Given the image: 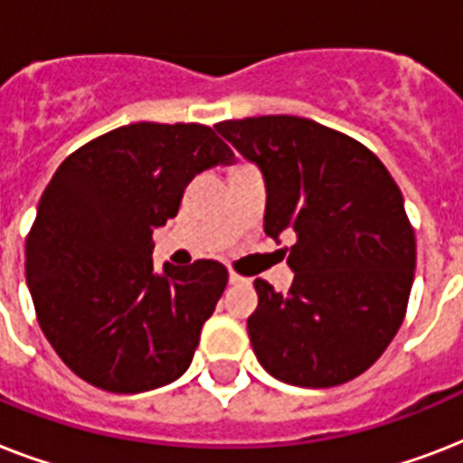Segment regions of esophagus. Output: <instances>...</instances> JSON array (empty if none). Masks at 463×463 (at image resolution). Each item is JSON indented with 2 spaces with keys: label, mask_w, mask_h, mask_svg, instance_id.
<instances>
[{
  "label": "esophagus",
  "mask_w": 463,
  "mask_h": 463,
  "mask_svg": "<svg viewBox=\"0 0 463 463\" xmlns=\"http://www.w3.org/2000/svg\"><path fill=\"white\" fill-rule=\"evenodd\" d=\"M228 281H231L232 286H238V283H242V281H245V279H242V276H240V274H235V271H228Z\"/></svg>",
  "instance_id": "esophagus-1"
}]
</instances>
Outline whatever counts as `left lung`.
<instances>
[{
	"label": "left lung",
	"mask_w": 463,
	"mask_h": 463,
	"mask_svg": "<svg viewBox=\"0 0 463 463\" xmlns=\"http://www.w3.org/2000/svg\"><path fill=\"white\" fill-rule=\"evenodd\" d=\"M216 132L260 167L264 232L288 250V293L257 279L247 319L254 355L296 387H336L380 358L402 326L416 235L402 189L351 137L293 115L228 119Z\"/></svg>",
	"instance_id": "left-lung-1"
}]
</instances>
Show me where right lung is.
<instances>
[{
    "label": "right lung",
    "mask_w": 463,
    "mask_h": 463,
    "mask_svg": "<svg viewBox=\"0 0 463 463\" xmlns=\"http://www.w3.org/2000/svg\"><path fill=\"white\" fill-rule=\"evenodd\" d=\"M232 160L211 127L137 122L57 167L25 240V283L40 329L81 380L139 394L184 374L228 271L199 260L158 274L154 231L196 175Z\"/></svg>",
    "instance_id": "1"
}]
</instances>
